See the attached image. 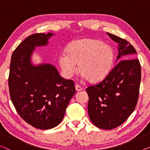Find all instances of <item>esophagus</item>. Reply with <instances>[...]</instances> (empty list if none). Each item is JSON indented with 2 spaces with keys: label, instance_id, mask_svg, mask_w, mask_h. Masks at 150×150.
Here are the masks:
<instances>
[{
  "label": "esophagus",
  "instance_id": "esophagus-1",
  "mask_svg": "<svg viewBox=\"0 0 150 150\" xmlns=\"http://www.w3.org/2000/svg\"><path fill=\"white\" fill-rule=\"evenodd\" d=\"M75 88H76V90L77 91H81L82 89H83V88H82L81 86H79V85H76L75 86Z\"/></svg>",
  "mask_w": 150,
  "mask_h": 150
}]
</instances>
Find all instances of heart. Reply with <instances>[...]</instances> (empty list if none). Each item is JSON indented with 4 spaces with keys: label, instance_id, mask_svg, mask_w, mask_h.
Instances as JSON below:
<instances>
[{
    "label": "heart",
    "instance_id": "1",
    "mask_svg": "<svg viewBox=\"0 0 150 150\" xmlns=\"http://www.w3.org/2000/svg\"><path fill=\"white\" fill-rule=\"evenodd\" d=\"M114 59V51L108 44L98 40L83 39L71 42L67 52L59 55L58 62L66 79L73 76L79 63V70L83 79L98 82L109 74Z\"/></svg>",
    "mask_w": 150,
    "mask_h": 150
}]
</instances>
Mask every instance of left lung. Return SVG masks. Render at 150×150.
<instances>
[{
    "label": "left lung",
    "instance_id": "left-lung-1",
    "mask_svg": "<svg viewBox=\"0 0 150 150\" xmlns=\"http://www.w3.org/2000/svg\"><path fill=\"white\" fill-rule=\"evenodd\" d=\"M107 34L118 44L116 62H119L103 81L86 91L91 122L98 128L111 130L122 124L136 107L141 69L139 61L134 59L137 54L134 47L124 39Z\"/></svg>",
    "mask_w": 150,
    "mask_h": 150
}]
</instances>
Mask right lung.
<instances>
[{"mask_svg": "<svg viewBox=\"0 0 150 150\" xmlns=\"http://www.w3.org/2000/svg\"><path fill=\"white\" fill-rule=\"evenodd\" d=\"M54 34L35 33L13 51L8 79L9 94L20 116L35 128L48 130L58 126L76 93L74 82L61 77L50 63L34 65L32 54L45 46Z\"/></svg>", "mask_w": 150, "mask_h": 150, "instance_id": "right-lung-1", "label": "right lung"}]
</instances>
